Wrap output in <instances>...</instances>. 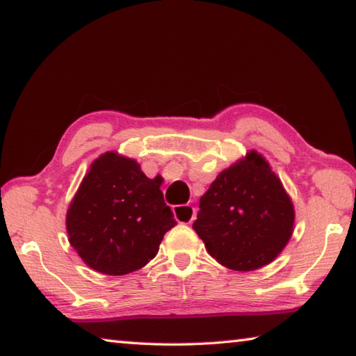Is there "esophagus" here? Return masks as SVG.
Segmentation results:
<instances>
[{
    "label": "esophagus",
    "instance_id": "34e87169",
    "mask_svg": "<svg viewBox=\"0 0 356 356\" xmlns=\"http://www.w3.org/2000/svg\"><path fill=\"white\" fill-rule=\"evenodd\" d=\"M196 210L191 206H176L174 207V216L179 222H185V225H190V222L195 220Z\"/></svg>",
    "mask_w": 356,
    "mask_h": 356
}]
</instances>
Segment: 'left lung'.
Masks as SVG:
<instances>
[{
  "label": "left lung",
  "mask_w": 356,
  "mask_h": 356,
  "mask_svg": "<svg viewBox=\"0 0 356 356\" xmlns=\"http://www.w3.org/2000/svg\"><path fill=\"white\" fill-rule=\"evenodd\" d=\"M293 221V204L280 177L261 154L250 150L210 184L193 229L216 262L251 272L278 257Z\"/></svg>",
  "instance_id": "left-lung-1"
}]
</instances>
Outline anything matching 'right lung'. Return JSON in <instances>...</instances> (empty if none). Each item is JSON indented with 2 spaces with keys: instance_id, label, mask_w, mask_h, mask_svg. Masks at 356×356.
I'll return each mask as SVG.
<instances>
[{
  "instance_id": "right-lung-1",
  "label": "right lung",
  "mask_w": 356,
  "mask_h": 356,
  "mask_svg": "<svg viewBox=\"0 0 356 356\" xmlns=\"http://www.w3.org/2000/svg\"><path fill=\"white\" fill-rule=\"evenodd\" d=\"M176 226L160 182L114 150L95 159L65 215L69 242L95 272L122 276L156 256Z\"/></svg>"
}]
</instances>
